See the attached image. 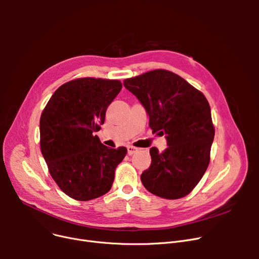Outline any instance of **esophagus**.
Instances as JSON below:
<instances>
[{
  "label": "esophagus",
  "mask_w": 259,
  "mask_h": 259,
  "mask_svg": "<svg viewBox=\"0 0 259 259\" xmlns=\"http://www.w3.org/2000/svg\"><path fill=\"white\" fill-rule=\"evenodd\" d=\"M127 150H128V154H129V155H132V154H134L135 152H137V151L139 150V149L133 147V146H128V147H127Z\"/></svg>",
  "instance_id": "34e87169"
}]
</instances>
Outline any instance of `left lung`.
I'll return each instance as SVG.
<instances>
[{
    "label": "left lung",
    "mask_w": 259,
    "mask_h": 259,
    "mask_svg": "<svg viewBox=\"0 0 259 259\" xmlns=\"http://www.w3.org/2000/svg\"><path fill=\"white\" fill-rule=\"evenodd\" d=\"M124 86L144 106L153 132L165 135L168 145L161 153L150 149L151 165L141 175L144 187L167 199L188 195L208 168L215 134L205 95L162 69L127 78Z\"/></svg>",
    "instance_id": "1"
}]
</instances>
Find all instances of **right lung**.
<instances>
[{"mask_svg":"<svg viewBox=\"0 0 259 259\" xmlns=\"http://www.w3.org/2000/svg\"><path fill=\"white\" fill-rule=\"evenodd\" d=\"M120 89L117 79H73L52 94L40 115V151L54 182L73 199L106 194L126 156L125 147H107L94 135Z\"/></svg>","mask_w":259,"mask_h":259,"instance_id":"right-lung-1","label":"right lung"}]
</instances>
